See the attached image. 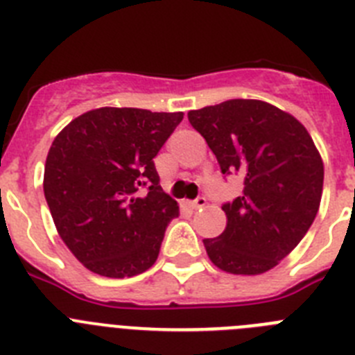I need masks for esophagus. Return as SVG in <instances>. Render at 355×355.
Here are the masks:
<instances>
[{
	"label": "esophagus",
	"instance_id": "34e87169",
	"mask_svg": "<svg viewBox=\"0 0 355 355\" xmlns=\"http://www.w3.org/2000/svg\"><path fill=\"white\" fill-rule=\"evenodd\" d=\"M187 205L190 206V208H192V209L205 208V206H206V199H205V197H197L196 200H188Z\"/></svg>",
	"mask_w": 355,
	"mask_h": 355
}]
</instances>
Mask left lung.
Masks as SVG:
<instances>
[{"label":"left lung","mask_w":355,"mask_h":355,"mask_svg":"<svg viewBox=\"0 0 355 355\" xmlns=\"http://www.w3.org/2000/svg\"><path fill=\"white\" fill-rule=\"evenodd\" d=\"M224 175L243 193L225 202L224 233L206 238L213 265L236 275L270 270L299 245L322 199L324 162L293 115L258 99H229L188 112Z\"/></svg>","instance_id":"8db88e82"}]
</instances>
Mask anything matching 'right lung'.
Instances as JSON below:
<instances>
[{"mask_svg": "<svg viewBox=\"0 0 355 355\" xmlns=\"http://www.w3.org/2000/svg\"><path fill=\"white\" fill-rule=\"evenodd\" d=\"M183 112L97 108L53 140L44 196L56 231L76 259L105 277H133L155 265L180 206L159 187L155 156Z\"/></svg>", "mask_w": 355, "mask_h": 355, "instance_id": "add662e5", "label": "right lung"}]
</instances>
